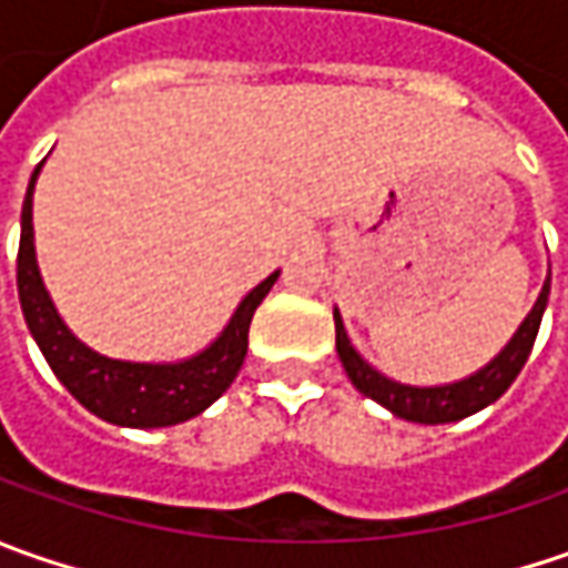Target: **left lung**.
Wrapping results in <instances>:
<instances>
[{
  "label": "left lung",
  "mask_w": 568,
  "mask_h": 568,
  "mask_svg": "<svg viewBox=\"0 0 568 568\" xmlns=\"http://www.w3.org/2000/svg\"><path fill=\"white\" fill-rule=\"evenodd\" d=\"M547 296H550V277L544 281V291L537 296L535 310L518 325L513 341L484 369H477L468 379L452 382V385L417 388V385H402V382L382 376L379 369H373L354 351V344H351L347 332H344L338 310H335V347H338V357L344 363L347 379L354 382V388L361 395L379 402L382 407H388L402 420H414V424H452V420H465L470 414L484 410L487 404L503 398V392L513 385L515 376L521 373V366L528 361L531 347H535L537 328H540V318H544V310H547Z\"/></svg>",
  "instance_id": "8db88e82"
}]
</instances>
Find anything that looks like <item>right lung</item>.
I'll return each mask as SVG.
<instances>
[{
    "instance_id": "1",
    "label": "right lung",
    "mask_w": 568,
    "mask_h": 568,
    "mask_svg": "<svg viewBox=\"0 0 568 568\" xmlns=\"http://www.w3.org/2000/svg\"><path fill=\"white\" fill-rule=\"evenodd\" d=\"M33 170L31 186L21 207V243H18V296L21 313L31 328L40 354L47 357L55 379L62 382L78 404H84L100 420L135 429L183 424L199 417L207 404H214L236 379L250 347V322L258 303L274 287L277 272L268 274L258 287H252L230 316L227 328L207 344L202 354L180 363H129L103 357L65 328L55 313L53 300L43 287V277L33 255Z\"/></svg>"
}]
</instances>
